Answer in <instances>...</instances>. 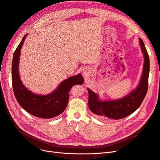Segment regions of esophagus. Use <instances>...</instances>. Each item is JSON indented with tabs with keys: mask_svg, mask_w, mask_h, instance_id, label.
Here are the masks:
<instances>
[{
	"mask_svg": "<svg viewBox=\"0 0 160 160\" xmlns=\"http://www.w3.org/2000/svg\"><path fill=\"white\" fill-rule=\"evenodd\" d=\"M82 73H83L84 77H88L90 75V70L88 67H85L84 69L83 70V72H82Z\"/></svg>",
	"mask_w": 160,
	"mask_h": 160,
	"instance_id": "obj_1",
	"label": "esophagus"
}]
</instances>
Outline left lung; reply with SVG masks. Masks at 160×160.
I'll list each match as a JSON object with an SVG mask.
<instances>
[{
	"label": "left lung",
	"instance_id": "left-lung-1",
	"mask_svg": "<svg viewBox=\"0 0 160 160\" xmlns=\"http://www.w3.org/2000/svg\"><path fill=\"white\" fill-rule=\"evenodd\" d=\"M139 41L144 62L141 79L136 88L122 98L108 101H101L98 94L88 88L89 108L99 118L117 120L127 117L139 108L146 97L148 88L149 58L143 41L141 38H139Z\"/></svg>",
	"mask_w": 160,
	"mask_h": 160
}]
</instances>
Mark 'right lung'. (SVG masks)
I'll use <instances>...</instances> for the list:
<instances>
[{
  "instance_id": "right-lung-1",
  "label": "right lung",
  "mask_w": 160,
  "mask_h": 160,
  "mask_svg": "<svg viewBox=\"0 0 160 160\" xmlns=\"http://www.w3.org/2000/svg\"><path fill=\"white\" fill-rule=\"evenodd\" d=\"M27 35V34L24 36L13 55L12 84L14 96L19 105L30 114L43 119L55 118L66 109L72 87L82 85L84 83V79L79 73L61 82L57 88L49 94L38 95L32 93L23 85L19 75L21 50Z\"/></svg>"
}]
</instances>
